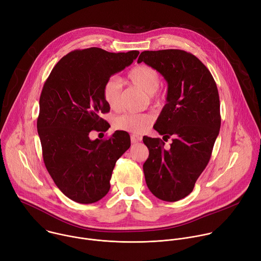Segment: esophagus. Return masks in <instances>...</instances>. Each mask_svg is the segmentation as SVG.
I'll return each instance as SVG.
<instances>
[{
    "mask_svg": "<svg viewBox=\"0 0 261 261\" xmlns=\"http://www.w3.org/2000/svg\"><path fill=\"white\" fill-rule=\"evenodd\" d=\"M141 140V137L136 135V134H132L131 135V142L132 143H136V142H139Z\"/></svg>",
    "mask_w": 261,
    "mask_h": 261,
    "instance_id": "obj_1",
    "label": "esophagus"
}]
</instances>
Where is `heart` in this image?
Masks as SVG:
<instances>
[{
	"label": "heart",
	"mask_w": 261,
	"mask_h": 261,
	"mask_svg": "<svg viewBox=\"0 0 261 261\" xmlns=\"http://www.w3.org/2000/svg\"><path fill=\"white\" fill-rule=\"evenodd\" d=\"M129 81L144 92L150 98L159 89L161 77L159 72L147 65H138L128 73ZM103 99L111 109H119L121 106L122 82L118 76L107 79L102 88ZM153 122V117L148 114H124L115 120L118 130L139 134L144 132Z\"/></svg>",
	"instance_id": "heart-1"
}]
</instances>
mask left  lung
Here are the masks:
<instances>
[{
	"mask_svg": "<svg viewBox=\"0 0 261 261\" xmlns=\"http://www.w3.org/2000/svg\"><path fill=\"white\" fill-rule=\"evenodd\" d=\"M156 69L168 85L166 104L154 129L163 139L143 137L147 160L143 172L147 188L159 199L177 201L189 195L206 167L221 126L217 85L208 69L180 49L145 50L137 63Z\"/></svg>",
	"mask_w": 261,
	"mask_h": 261,
	"instance_id": "left-lung-1",
	"label": "left lung"
}]
</instances>
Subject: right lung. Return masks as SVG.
Masks as SVG:
<instances>
[{
    "label": "right lung",
    "mask_w": 261,
    "mask_h": 261,
    "mask_svg": "<svg viewBox=\"0 0 261 261\" xmlns=\"http://www.w3.org/2000/svg\"><path fill=\"white\" fill-rule=\"evenodd\" d=\"M138 55L98 47L74 50L57 63L43 86L37 130L44 164L57 187L73 201L87 204L103 198L117 160L130 147L125 131L106 140L89 135L107 126L100 117L110 109L102 95L104 83Z\"/></svg>",
    "instance_id": "1"
}]
</instances>
